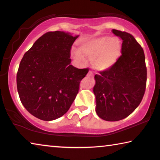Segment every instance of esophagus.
Listing matches in <instances>:
<instances>
[{"label":"esophagus","mask_w":160,"mask_h":160,"mask_svg":"<svg viewBox=\"0 0 160 160\" xmlns=\"http://www.w3.org/2000/svg\"><path fill=\"white\" fill-rule=\"evenodd\" d=\"M88 76H90V77H92L93 76V72H92V71H89L88 72Z\"/></svg>","instance_id":"1"}]
</instances>
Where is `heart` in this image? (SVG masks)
Returning <instances> with one entry per match:
<instances>
[{"mask_svg": "<svg viewBox=\"0 0 160 160\" xmlns=\"http://www.w3.org/2000/svg\"><path fill=\"white\" fill-rule=\"evenodd\" d=\"M121 44L117 38L103 37L83 44L80 52L90 58H94L92 66L99 71L109 69L114 65L121 55ZM73 57L82 59L79 51H74Z\"/></svg>", "mask_w": 160, "mask_h": 160, "instance_id": "obj_1", "label": "heart"}]
</instances>
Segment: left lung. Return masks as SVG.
<instances>
[{
    "mask_svg": "<svg viewBox=\"0 0 160 160\" xmlns=\"http://www.w3.org/2000/svg\"><path fill=\"white\" fill-rule=\"evenodd\" d=\"M112 32L123 41L121 55L112 68L95 75L93 88L97 114L108 121L122 120L133 112L144 96L147 81L141 46L128 32Z\"/></svg>",
    "mask_w": 160,
    "mask_h": 160,
    "instance_id": "8db88e82",
    "label": "left lung"
}]
</instances>
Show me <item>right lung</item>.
<instances>
[{
  "instance_id": "add662e5",
  "label": "right lung",
  "mask_w": 160,
  "mask_h": 160,
  "mask_svg": "<svg viewBox=\"0 0 160 160\" xmlns=\"http://www.w3.org/2000/svg\"><path fill=\"white\" fill-rule=\"evenodd\" d=\"M78 36L48 32L25 53L17 73L20 101L28 112L44 121L60 118L70 109L89 68L70 65V50Z\"/></svg>"
}]
</instances>
